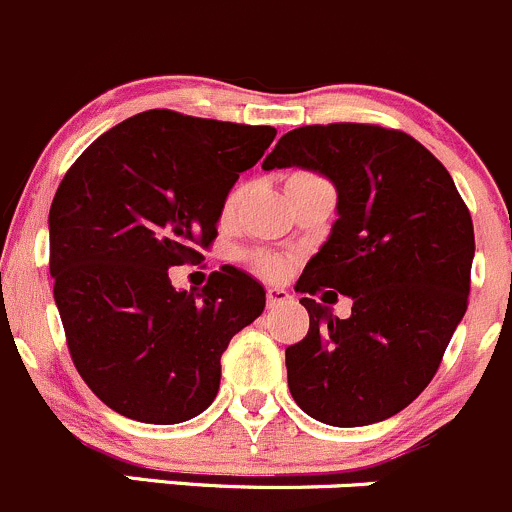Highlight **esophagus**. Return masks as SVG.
Instances as JSON below:
<instances>
[{
	"label": "esophagus",
	"mask_w": 512,
	"mask_h": 512,
	"mask_svg": "<svg viewBox=\"0 0 512 512\" xmlns=\"http://www.w3.org/2000/svg\"><path fill=\"white\" fill-rule=\"evenodd\" d=\"M290 300V292L282 290V287H270V290H267V307H280Z\"/></svg>",
	"instance_id": "34e87169"
}]
</instances>
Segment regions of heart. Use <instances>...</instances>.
<instances>
[{"mask_svg":"<svg viewBox=\"0 0 512 512\" xmlns=\"http://www.w3.org/2000/svg\"><path fill=\"white\" fill-rule=\"evenodd\" d=\"M292 177H295V175H292ZM242 197H245V185H237L225 200V215H230V212L237 210V205L242 202ZM255 267L260 272H265V275L280 277L282 272H285V260H282V257H277V255H267V252H262V255H255Z\"/></svg>","mask_w":512,"mask_h":512,"instance_id":"b5f03b06","label":"heart"}]
</instances>
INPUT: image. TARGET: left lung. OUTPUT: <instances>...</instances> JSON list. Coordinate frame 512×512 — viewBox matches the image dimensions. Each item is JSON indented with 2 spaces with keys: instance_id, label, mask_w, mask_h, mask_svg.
Returning <instances> with one entry per match:
<instances>
[{
  "instance_id": "1",
  "label": "left lung",
  "mask_w": 512,
  "mask_h": 512,
  "mask_svg": "<svg viewBox=\"0 0 512 512\" xmlns=\"http://www.w3.org/2000/svg\"><path fill=\"white\" fill-rule=\"evenodd\" d=\"M262 167L320 172L337 190L330 237L295 285L310 330L285 350L292 398L335 428L393 418L468 310L475 235L453 177L405 132L357 122L297 127ZM325 286L353 297L350 318L311 300Z\"/></svg>"
}]
</instances>
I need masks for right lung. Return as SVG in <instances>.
Instances as JSON below:
<instances>
[{"label":"right lung","mask_w":512,"mask_h":512,"mask_svg":"<svg viewBox=\"0 0 512 512\" xmlns=\"http://www.w3.org/2000/svg\"><path fill=\"white\" fill-rule=\"evenodd\" d=\"M275 127L150 109L77 157L49 207V272L69 355L124 418L175 425L210 408L220 357L265 310V287L222 265L202 292L175 290L195 265L240 172Z\"/></svg>","instance_id":"add662e5"}]
</instances>
